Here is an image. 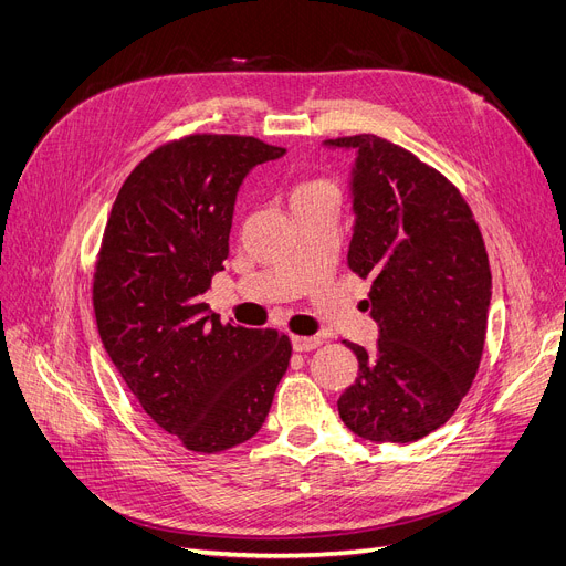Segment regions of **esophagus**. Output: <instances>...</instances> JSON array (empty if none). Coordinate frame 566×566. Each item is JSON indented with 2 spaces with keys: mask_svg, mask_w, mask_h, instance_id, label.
Masks as SVG:
<instances>
[{
  "mask_svg": "<svg viewBox=\"0 0 566 566\" xmlns=\"http://www.w3.org/2000/svg\"><path fill=\"white\" fill-rule=\"evenodd\" d=\"M323 342L318 336H292V348L297 353H308L313 348H318Z\"/></svg>",
  "mask_w": 566,
  "mask_h": 566,
  "instance_id": "obj_1",
  "label": "esophagus"
}]
</instances>
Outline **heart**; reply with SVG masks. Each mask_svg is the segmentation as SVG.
Here are the masks:
<instances>
[{"label": "heart", "instance_id": "obj_1", "mask_svg": "<svg viewBox=\"0 0 566 566\" xmlns=\"http://www.w3.org/2000/svg\"><path fill=\"white\" fill-rule=\"evenodd\" d=\"M325 188H332L327 180H304V184H300L295 188V192H292V197H302V195H313L318 190H325Z\"/></svg>", "mask_w": 566, "mask_h": 566}]
</instances>
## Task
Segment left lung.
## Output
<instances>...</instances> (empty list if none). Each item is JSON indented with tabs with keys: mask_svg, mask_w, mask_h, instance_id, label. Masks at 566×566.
<instances>
[{
	"mask_svg": "<svg viewBox=\"0 0 566 566\" xmlns=\"http://www.w3.org/2000/svg\"><path fill=\"white\" fill-rule=\"evenodd\" d=\"M355 153L348 266L371 279L378 323L359 371L338 397L357 437L411 443L439 429L469 392L483 355L492 274L476 220L458 188L376 134L323 142Z\"/></svg>",
	"mask_w": 566,
	"mask_h": 566,
	"instance_id": "obj_1",
	"label": "left lung"
}]
</instances>
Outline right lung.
<instances>
[{"label":"right lung","mask_w":566,"mask_h":566,"mask_svg":"<svg viewBox=\"0 0 566 566\" xmlns=\"http://www.w3.org/2000/svg\"><path fill=\"white\" fill-rule=\"evenodd\" d=\"M285 148L192 134L123 184L95 269L102 344L142 409L197 453L255 437L290 365L276 329L222 325L201 295L230 255L237 192Z\"/></svg>","instance_id":"right-lung-1"}]
</instances>
